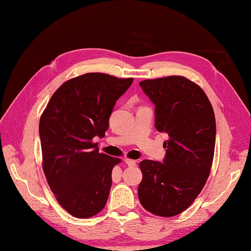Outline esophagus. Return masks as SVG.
Instances as JSON below:
<instances>
[{"label": "esophagus", "mask_w": 251, "mask_h": 251, "mask_svg": "<svg viewBox=\"0 0 251 251\" xmlns=\"http://www.w3.org/2000/svg\"><path fill=\"white\" fill-rule=\"evenodd\" d=\"M124 162L128 165V166H135L136 165V161H134V159H130V158H125Z\"/></svg>", "instance_id": "34e87169"}]
</instances>
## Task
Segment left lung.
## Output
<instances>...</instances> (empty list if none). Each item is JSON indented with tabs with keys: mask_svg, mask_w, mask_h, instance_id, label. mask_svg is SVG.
<instances>
[{
	"mask_svg": "<svg viewBox=\"0 0 251 251\" xmlns=\"http://www.w3.org/2000/svg\"><path fill=\"white\" fill-rule=\"evenodd\" d=\"M155 104V127L166 132L163 163L145 159L139 166L141 205L153 215L174 217L184 211L209 177L216 145L212 105L199 85L172 75L139 83Z\"/></svg>",
	"mask_w": 251,
	"mask_h": 251,
	"instance_id": "1",
	"label": "left lung"
}]
</instances>
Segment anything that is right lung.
<instances>
[{"mask_svg": "<svg viewBox=\"0 0 251 251\" xmlns=\"http://www.w3.org/2000/svg\"><path fill=\"white\" fill-rule=\"evenodd\" d=\"M134 78L86 73L58 88L40 119L43 170L61 207L76 218L103 209L112 185V169L121 159L99 152L116 100Z\"/></svg>", "mask_w": 251, "mask_h": 251, "instance_id": "right-lung-1", "label": "right lung"}]
</instances>
